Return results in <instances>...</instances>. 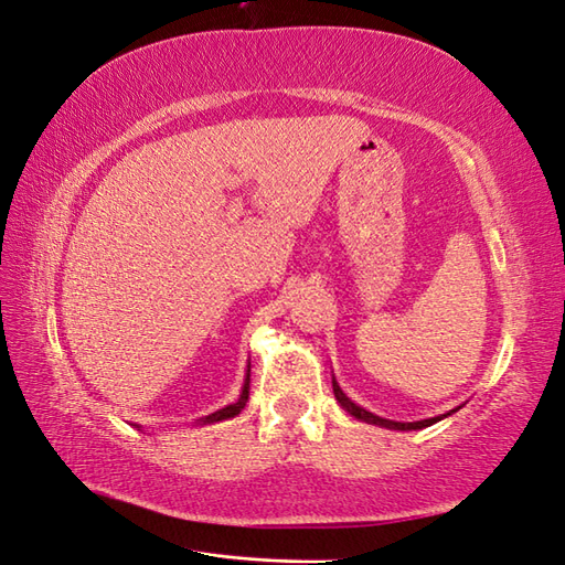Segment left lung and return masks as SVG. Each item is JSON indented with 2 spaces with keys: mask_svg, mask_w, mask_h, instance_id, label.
Instances as JSON below:
<instances>
[{
  "mask_svg": "<svg viewBox=\"0 0 565 565\" xmlns=\"http://www.w3.org/2000/svg\"><path fill=\"white\" fill-rule=\"evenodd\" d=\"M333 394H335V401H338V404H341V406H343V408H345L353 418H358V420H362V423H370V425H380V428H388V430H423V428H428V425H433V423H437V420H443V418H447V416H452L455 411H459V408H461V406H457V408H452L449 413H443V416H435V418L413 420V423H398V420H388V418L374 416V413H370V411H365V408H360L358 404H353V401H350V398L343 394V388L338 386L335 377H333Z\"/></svg>",
  "mask_w": 565,
  "mask_h": 565,
  "instance_id": "left-lung-1",
  "label": "left lung"
}]
</instances>
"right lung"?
I'll return each mask as SVG.
<instances>
[{
    "label": "right lung",
    "mask_w": 565,
    "mask_h": 565,
    "mask_svg": "<svg viewBox=\"0 0 565 565\" xmlns=\"http://www.w3.org/2000/svg\"><path fill=\"white\" fill-rule=\"evenodd\" d=\"M248 372H250V370H246V380H244V386H242V394H239V398H236L234 404L224 406V408H220V411H215V413H210V416H205V418H200V420H198V425H212V423L230 420V418H234V416H239L242 408L246 406V401H248Z\"/></svg>",
    "instance_id": "obj_1"
}]
</instances>
